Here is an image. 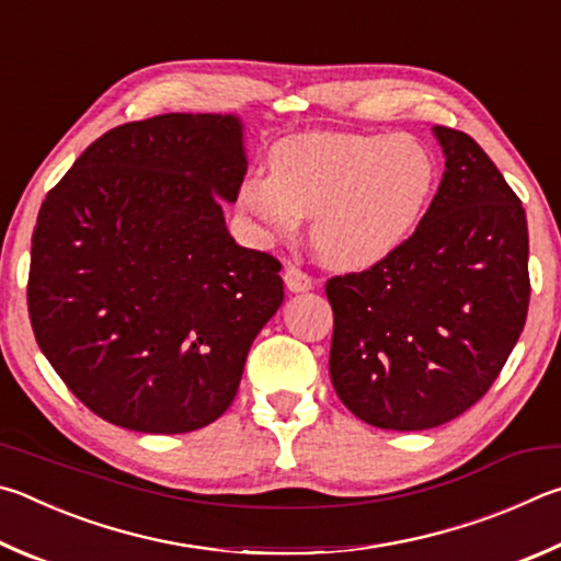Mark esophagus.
<instances>
[{
	"label": "esophagus",
	"instance_id": "obj_1",
	"mask_svg": "<svg viewBox=\"0 0 561 561\" xmlns=\"http://www.w3.org/2000/svg\"><path fill=\"white\" fill-rule=\"evenodd\" d=\"M283 280H286V288L290 293H306L312 286H316V280H312V275L306 273L298 265H286V271H283Z\"/></svg>",
	"mask_w": 561,
	"mask_h": 561
}]
</instances>
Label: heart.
<instances>
[{
	"instance_id": "b5f03b06",
	"label": "heart",
	"mask_w": 561,
	"mask_h": 561,
	"mask_svg": "<svg viewBox=\"0 0 561 561\" xmlns=\"http://www.w3.org/2000/svg\"><path fill=\"white\" fill-rule=\"evenodd\" d=\"M436 167L407 135L310 133L271 150V174L249 176L239 204L288 239L312 216L310 243L332 268H369L404 243L434 190Z\"/></svg>"
}]
</instances>
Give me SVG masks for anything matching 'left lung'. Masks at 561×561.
<instances>
[{
	"instance_id": "obj_1",
	"label": "left lung",
	"mask_w": 561,
	"mask_h": 561,
	"mask_svg": "<svg viewBox=\"0 0 561 561\" xmlns=\"http://www.w3.org/2000/svg\"><path fill=\"white\" fill-rule=\"evenodd\" d=\"M434 133L446 172L416 231L385 261L325 283L332 387L389 431L440 426L483 399L529 306L523 202L473 137Z\"/></svg>"
}]
</instances>
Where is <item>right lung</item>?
<instances>
[{"label":"right lung","mask_w":561,"mask_h":561,"mask_svg":"<svg viewBox=\"0 0 561 561\" xmlns=\"http://www.w3.org/2000/svg\"><path fill=\"white\" fill-rule=\"evenodd\" d=\"M245 174L233 115L117 125L38 209L26 302L38 347L95 416L186 434L231 407L283 302L280 261L224 224Z\"/></svg>","instance_id":"obj_1"}]
</instances>
